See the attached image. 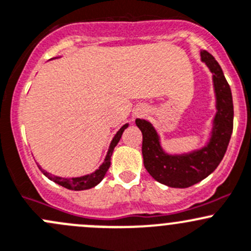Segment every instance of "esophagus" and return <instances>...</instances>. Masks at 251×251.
Wrapping results in <instances>:
<instances>
[{
  "mask_svg": "<svg viewBox=\"0 0 251 251\" xmlns=\"http://www.w3.org/2000/svg\"><path fill=\"white\" fill-rule=\"evenodd\" d=\"M143 113H144V111L141 110V108H140V110L135 111V116H140V115H143Z\"/></svg>",
  "mask_w": 251,
  "mask_h": 251,
  "instance_id": "obj_1",
  "label": "esophagus"
}]
</instances>
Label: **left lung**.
Here are the masks:
<instances>
[{
    "mask_svg": "<svg viewBox=\"0 0 251 251\" xmlns=\"http://www.w3.org/2000/svg\"><path fill=\"white\" fill-rule=\"evenodd\" d=\"M201 59L213 75L216 113L210 134L200 149L180 153H169L163 149L161 136L153 125L136 118L135 125L143 133L144 165L156 181L174 188H186L202 181L218 168L226 153L233 130V101L231 88L222 69L210 53L201 50Z\"/></svg>",
    "mask_w": 251,
    "mask_h": 251,
    "instance_id": "8db88e82",
    "label": "left lung"
}]
</instances>
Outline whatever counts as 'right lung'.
<instances>
[{"mask_svg": "<svg viewBox=\"0 0 251 251\" xmlns=\"http://www.w3.org/2000/svg\"><path fill=\"white\" fill-rule=\"evenodd\" d=\"M56 58H58V56H55V58H53V59H56ZM128 126H129V123H126L125 126H121L120 130L116 133V135L113 136V139L111 140L110 146H108V150H107V153L104 158V162L100 164V167L98 168L97 170H94V172L90 173V174L82 175V176L61 177V176H56V175H51L50 173L46 172L45 169H42V168L37 164L38 168H40L41 172H42L49 180H51L53 182L58 183V185L63 186V187L68 188V190H72V191L89 190V188L94 187V186H97L98 183L101 182V180L104 179L105 174H106L108 168H110V164H111L110 161H111V156H112L113 150H115L116 145L118 144V141L121 140V136H122L123 131L128 128Z\"/></svg>", "mask_w": 251, "mask_h": 251, "instance_id": "right-lung-1", "label": "right lung"}]
</instances>
